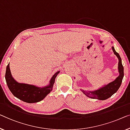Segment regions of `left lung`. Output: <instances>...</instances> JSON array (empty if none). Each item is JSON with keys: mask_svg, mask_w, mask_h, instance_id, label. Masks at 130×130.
I'll use <instances>...</instances> for the list:
<instances>
[{"mask_svg": "<svg viewBox=\"0 0 130 130\" xmlns=\"http://www.w3.org/2000/svg\"><path fill=\"white\" fill-rule=\"evenodd\" d=\"M111 48L113 50L114 54H115L116 57H117L118 59H119L118 72L119 73V75L117 77H116L115 80L113 82H110L107 85H103V86L100 87L97 90L90 91L82 90L80 89V90L82 91L83 93L85 94L88 98L100 100H106L116 93L121 86L122 80H123L124 77V67L122 65L121 59L119 54L116 51L113 46H112Z\"/></svg>", "mask_w": 130, "mask_h": 130, "instance_id": "obj_1", "label": "left lung"}]
</instances>
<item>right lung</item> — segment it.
Listing matches in <instances>:
<instances>
[{"instance_id":"obj_1","label":"right lung","mask_w":130,"mask_h":130,"mask_svg":"<svg viewBox=\"0 0 130 130\" xmlns=\"http://www.w3.org/2000/svg\"><path fill=\"white\" fill-rule=\"evenodd\" d=\"M59 72L58 71L54 73L48 85L40 87L15 80L11 75L9 63L6 67L5 79L9 90L15 98L28 103H34L41 101L51 92L56 77Z\"/></svg>"}]
</instances>
